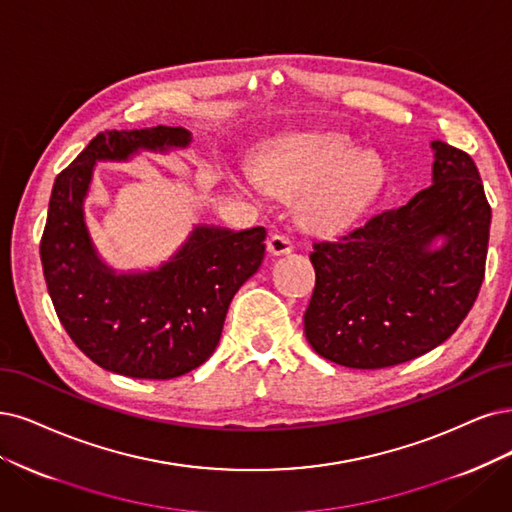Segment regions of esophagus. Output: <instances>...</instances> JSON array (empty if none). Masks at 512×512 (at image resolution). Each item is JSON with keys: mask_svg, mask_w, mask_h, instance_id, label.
<instances>
[{"mask_svg": "<svg viewBox=\"0 0 512 512\" xmlns=\"http://www.w3.org/2000/svg\"><path fill=\"white\" fill-rule=\"evenodd\" d=\"M291 251H293V242L287 236H282V234L270 236V240H268V253L270 255H274V257L289 255Z\"/></svg>", "mask_w": 512, "mask_h": 512, "instance_id": "obj_1", "label": "esophagus"}]
</instances>
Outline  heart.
Returning <instances> with one entry per match:
<instances>
[{
	"instance_id": "b5f03b06",
	"label": "heart",
	"mask_w": 512,
	"mask_h": 512,
	"mask_svg": "<svg viewBox=\"0 0 512 512\" xmlns=\"http://www.w3.org/2000/svg\"><path fill=\"white\" fill-rule=\"evenodd\" d=\"M270 192L304 198L297 219L310 234H339L363 215L382 183V164L337 132L299 135L270 151L259 170Z\"/></svg>"
}]
</instances>
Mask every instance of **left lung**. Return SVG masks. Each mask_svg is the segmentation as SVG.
Instances as JSON below:
<instances>
[{
  "instance_id": "1",
  "label": "left lung",
  "mask_w": 512,
  "mask_h": 512,
  "mask_svg": "<svg viewBox=\"0 0 512 512\" xmlns=\"http://www.w3.org/2000/svg\"><path fill=\"white\" fill-rule=\"evenodd\" d=\"M432 185L310 253V346L350 369L418 358L460 327L485 276L491 208L464 151L432 141Z\"/></svg>"
}]
</instances>
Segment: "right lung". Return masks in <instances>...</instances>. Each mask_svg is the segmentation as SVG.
<instances>
[{
  "label": "right lung",
  "mask_w": 512,
  "mask_h": 512,
  "mask_svg": "<svg viewBox=\"0 0 512 512\" xmlns=\"http://www.w3.org/2000/svg\"><path fill=\"white\" fill-rule=\"evenodd\" d=\"M192 143L181 126L105 130L56 177L40 244L48 293L65 331L92 363L137 380H173L219 344L236 291L261 266L266 230L194 225L158 268L107 266L86 225L84 202L97 162L168 154Z\"/></svg>",
  "instance_id": "add662e5"
}]
</instances>
